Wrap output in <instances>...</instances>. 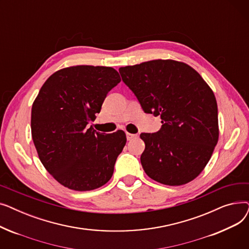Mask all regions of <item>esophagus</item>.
I'll list each match as a JSON object with an SVG mask.
<instances>
[{
	"instance_id": "esophagus-1",
	"label": "esophagus",
	"mask_w": 249,
	"mask_h": 249,
	"mask_svg": "<svg viewBox=\"0 0 249 249\" xmlns=\"http://www.w3.org/2000/svg\"><path fill=\"white\" fill-rule=\"evenodd\" d=\"M126 136H127V140H132L133 138H136L137 135L136 134H132V133H126Z\"/></svg>"
}]
</instances>
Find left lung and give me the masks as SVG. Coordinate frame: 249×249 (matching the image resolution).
<instances>
[{
  "mask_svg": "<svg viewBox=\"0 0 249 249\" xmlns=\"http://www.w3.org/2000/svg\"><path fill=\"white\" fill-rule=\"evenodd\" d=\"M122 81L145 113L160 115L161 128L141 133V164L160 184L180 186L197 178L219 138L213 90L187 63L156 59L120 68Z\"/></svg>",
  "mask_w": 249,
  "mask_h": 249,
  "instance_id": "obj_1",
  "label": "left lung"
}]
</instances>
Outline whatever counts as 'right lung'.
<instances>
[{
    "label": "right lung",
    "mask_w": 249,
    "mask_h": 249,
    "mask_svg": "<svg viewBox=\"0 0 249 249\" xmlns=\"http://www.w3.org/2000/svg\"><path fill=\"white\" fill-rule=\"evenodd\" d=\"M120 82L113 68L76 65L51 74L39 90L31 111L32 139L39 160L60 185L85 192L112 178L126 134L106 135L87 125Z\"/></svg>",
    "instance_id": "right-lung-1"
}]
</instances>
